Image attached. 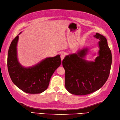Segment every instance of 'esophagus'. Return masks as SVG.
Returning a JSON list of instances; mask_svg holds the SVG:
<instances>
[{
  "label": "esophagus",
  "instance_id": "1",
  "mask_svg": "<svg viewBox=\"0 0 120 120\" xmlns=\"http://www.w3.org/2000/svg\"><path fill=\"white\" fill-rule=\"evenodd\" d=\"M64 57H65V54H63V53L61 54V59L62 60H63V59L64 58Z\"/></svg>",
  "mask_w": 120,
  "mask_h": 120
}]
</instances>
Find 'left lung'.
<instances>
[{
    "mask_svg": "<svg viewBox=\"0 0 120 120\" xmlns=\"http://www.w3.org/2000/svg\"><path fill=\"white\" fill-rule=\"evenodd\" d=\"M94 37L99 40V56L95 62L83 59L87 49L66 56L62 61L65 71V87L70 93L85 95L101 88L109 76L112 62L111 50L106 38L97 33Z\"/></svg>",
    "mask_w": 120,
    "mask_h": 120,
    "instance_id": "8db88e82",
    "label": "left lung"
}]
</instances>
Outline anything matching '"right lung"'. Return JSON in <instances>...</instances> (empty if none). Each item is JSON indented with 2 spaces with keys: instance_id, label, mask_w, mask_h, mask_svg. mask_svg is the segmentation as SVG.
Returning <instances> with one entry per match:
<instances>
[{
  "instance_id": "obj_1",
  "label": "right lung",
  "mask_w": 120,
  "mask_h": 120,
  "mask_svg": "<svg viewBox=\"0 0 120 120\" xmlns=\"http://www.w3.org/2000/svg\"><path fill=\"white\" fill-rule=\"evenodd\" d=\"M17 36L9 46L7 57V67L13 83L23 92L29 94H39L48 88L50 80L61 63L60 56L49 57L40 63L30 68H24L17 58Z\"/></svg>"
}]
</instances>
